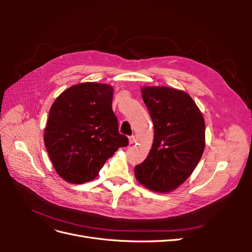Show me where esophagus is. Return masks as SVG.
<instances>
[{
  "instance_id": "esophagus-1",
  "label": "esophagus",
  "mask_w": 252,
  "mask_h": 252,
  "mask_svg": "<svg viewBox=\"0 0 252 252\" xmlns=\"http://www.w3.org/2000/svg\"><path fill=\"white\" fill-rule=\"evenodd\" d=\"M134 143H135V136L134 135L129 136V144H134Z\"/></svg>"
}]
</instances>
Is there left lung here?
<instances>
[{
  "instance_id": "8db88e82",
  "label": "left lung",
  "mask_w": 252,
  "mask_h": 252,
  "mask_svg": "<svg viewBox=\"0 0 252 252\" xmlns=\"http://www.w3.org/2000/svg\"><path fill=\"white\" fill-rule=\"evenodd\" d=\"M142 97L155 127L151 150L135 166L138 181L150 190L168 192L195 169L205 147V121L189 94L169 87H144Z\"/></svg>"
}]
</instances>
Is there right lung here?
I'll list each match as a JSON object with an SVG mask.
<instances>
[{
  "mask_svg": "<svg viewBox=\"0 0 252 252\" xmlns=\"http://www.w3.org/2000/svg\"><path fill=\"white\" fill-rule=\"evenodd\" d=\"M111 86L82 83L61 94L52 104L44 143L61 178L82 184L94 180L105 162L128 138L119 132L112 110Z\"/></svg>",
  "mask_w": 252,
  "mask_h": 252,
  "instance_id": "add662e5",
  "label": "right lung"
}]
</instances>
